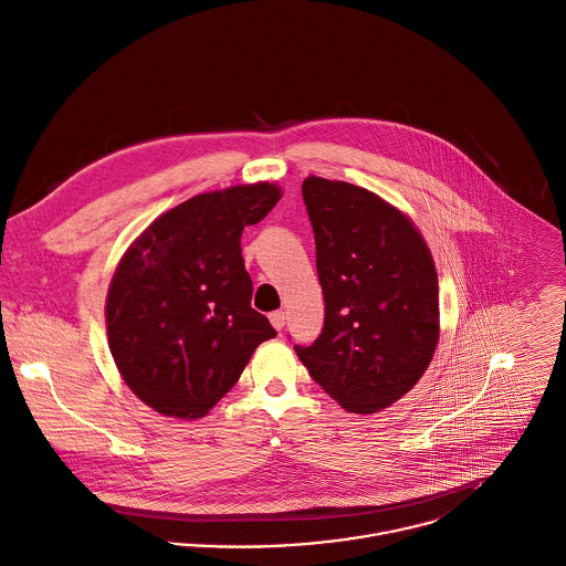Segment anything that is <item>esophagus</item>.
<instances>
[{"instance_id":"1","label":"esophagus","mask_w":566,"mask_h":566,"mask_svg":"<svg viewBox=\"0 0 566 566\" xmlns=\"http://www.w3.org/2000/svg\"><path fill=\"white\" fill-rule=\"evenodd\" d=\"M270 323L274 325V329H283L285 327V312H281V310H276V312H272L270 314Z\"/></svg>"}]
</instances>
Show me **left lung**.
<instances>
[{
    "mask_svg": "<svg viewBox=\"0 0 566 566\" xmlns=\"http://www.w3.org/2000/svg\"><path fill=\"white\" fill-rule=\"evenodd\" d=\"M303 201L325 323L312 345L294 349L343 409L380 411L420 380L438 345L431 252L407 214L365 188L307 177Z\"/></svg>",
    "mask_w": 566,
    "mask_h": 566,
    "instance_id": "8db88e82",
    "label": "left lung"
}]
</instances>
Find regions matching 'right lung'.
<instances>
[{
    "instance_id": "right-lung-1",
    "label": "right lung",
    "mask_w": 566,
    "mask_h": 566,
    "mask_svg": "<svg viewBox=\"0 0 566 566\" xmlns=\"http://www.w3.org/2000/svg\"><path fill=\"white\" fill-rule=\"evenodd\" d=\"M279 199L268 181L197 195L155 219L122 256L106 298L108 347L155 411L206 416L276 336L250 305L241 234Z\"/></svg>"
}]
</instances>
